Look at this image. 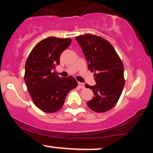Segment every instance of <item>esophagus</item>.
<instances>
[{"label":"esophagus","instance_id":"34e87169","mask_svg":"<svg viewBox=\"0 0 153 153\" xmlns=\"http://www.w3.org/2000/svg\"><path fill=\"white\" fill-rule=\"evenodd\" d=\"M78 86L81 88H83L85 87V84L82 83V82H78Z\"/></svg>","mask_w":153,"mask_h":153}]
</instances>
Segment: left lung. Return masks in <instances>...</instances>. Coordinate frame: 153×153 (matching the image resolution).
<instances>
[{
  "label": "left lung",
  "instance_id": "left-lung-1",
  "mask_svg": "<svg viewBox=\"0 0 153 153\" xmlns=\"http://www.w3.org/2000/svg\"><path fill=\"white\" fill-rule=\"evenodd\" d=\"M88 62V68L94 73L96 85H89L94 92L87 102L91 110L105 112L115 106L122 94L125 80L124 66L113 46L104 39L92 34L75 37Z\"/></svg>",
  "mask_w": 153,
  "mask_h": 153
}]
</instances>
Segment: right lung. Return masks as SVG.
<instances>
[{"label":"right lung","mask_w":153,"mask_h":153,"mask_svg":"<svg viewBox=\"0 0 153 153\" xmlns=\"http://www.w3.org/2000/svg\"><path fill=\"white\" fill-rule=\"evenodd\" d=\"M71 42L69 38L44 39L33 48L26 62L24 80L28 91L35 106L45 112L60 109L68 92L78 85L73 77L60 78L54 71L61 53Z\"/></svg>","instance_id":"obj_1"}]
</instances>
